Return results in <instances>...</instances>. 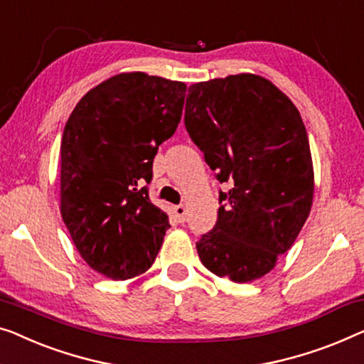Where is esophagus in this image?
<instances>
[{"instance_id":"obj_1","label":"esophagus","mask_w":364,"mask_h":364,"mask_svg":"<svg viewBox=\"0 0 364 364\" xmlns=\"http://www.w3.org/2000/svg\"><path fill=\"white\" fill-rule=\"evenodd\" d=\"M173 213H176L177 220L181 221V223H183L187 218V208L183 207V205H177V207H173Z\"/></svg>"}]
</instances>
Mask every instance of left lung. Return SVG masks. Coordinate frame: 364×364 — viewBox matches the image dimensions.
Returning <instances> with one entry per match:
<instances>
[{"label":"left lung","instance_id":"obj_1","mask_svg":"<svg viewBox=\"0 0 364 364\" xmlns=\"http://www.w3.org/2000/svg\"><path fill=\"white\" fill-rule=\"evenodd\" d=\"M186 128L220 182L218 220L197 243L218 277L251 282L296 241L314 200L304 121L287 95L255 73L188 87Z\"/></svg>","mask_w":364,"mask_h":364}]
</instances>
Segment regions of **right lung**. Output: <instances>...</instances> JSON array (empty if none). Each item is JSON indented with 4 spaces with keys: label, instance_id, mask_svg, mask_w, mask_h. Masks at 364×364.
Here are the masks:
<instances>
[{
    "label": "right lung",
    "instance_id": "right-lung-1",
    "mask_svg": "<svg viewBox=\"0 0 364 364\" xmlns=\"http://www.w3.org/2000/svg\"><path fill=\"white\" fill-rule=\"evenodd\" d=\"M187 85L119 73L92 88L68 117L60 143V213L88 266L113 281L146 272L167 213L151 203L152 161L182 118Z\"/></svg>",
    "mask_w": 364,
    "mask_h": 364
}]
</instances>
